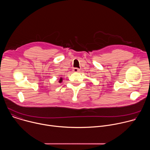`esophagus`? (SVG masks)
Returning <instances> with one entry per match:
<instances>
[{"label":"esophagus","instance_id":"34e87169","mask_svg":"<svg viewBox=\"0 0 150 150\" xmlns=\"http://www.w3.org/2000/svg\"><path fill=\"white\" fill-rule=\"evenodd\" d=\"M72 71L74 72H78L79 71V69H78L77 68H73Z\"/></svg>","mask_w":150,"mask_h":150}]
</instances>
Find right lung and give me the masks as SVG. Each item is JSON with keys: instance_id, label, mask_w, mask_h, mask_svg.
<instances>
[{"instance_id": "add662e5", "label": "right lung", "mask_w": 150, "mask_h": 150, "mask_svg": "<svg viewBox=\"0 0 150 150\" xmlns=\"http://www.w3.org/2000/svg\"><path fill=\"white\" fill-rule=\"evenodd\" d=\"M62 78H60V80L59 81V82H62Z\"/></svg>"}]
</instances>
